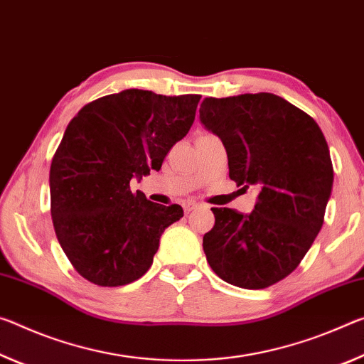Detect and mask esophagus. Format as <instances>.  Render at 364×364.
I'll use <instances>...</instances> for the list:
<instances>
[{
  "label": "esophagus",
  "instance_id": "obj_1",
  "mask_svg": "<svg viewBox=\"0 0 364 364\" xmlns=\"http://www.w3.org/2000/svg\"><path fill=\"white\" fill-rule=\"evenodd\" d=\"M195 208H196V203H195V201H187V203L183 205V211H186V214H188L190 211L195 210Z\"/></svg>",
  "mask_w": 364,
  "mask_h": 364
}]
</instances>
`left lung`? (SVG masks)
I'll use <instances>...</instances> for the list:
<instances>
[{
	"mask_svg": "<svg viewBox=\"0 0 364 364\" xmlns=\"http://www.w3.org/2000/svg\"><path fill=\"white\" fill-rule=\"evenodd\" d=\"M200 121L221 139L232 181L258 190L250 214L211 208L208 263L235 287H269L296 269L323 228L333 182L329 146L311 116L272 93L205 98Z\"/></svg>",
	"mask_w": 364,
	"mask_h": 364,
	"instance_id": "1",
	"label": "left lung"
}]
</instances>
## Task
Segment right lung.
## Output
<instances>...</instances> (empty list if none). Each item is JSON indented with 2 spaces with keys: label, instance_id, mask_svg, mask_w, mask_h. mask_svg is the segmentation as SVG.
Returning a JSON list of instances; mask_svg holds the SVG:
<instances>
[{
  "label": "right lung",
  "instance_id": "right-lung-1",
  "mask_svg": "<svg viewBox=\"0 0 364 364\" xmlns=\"http://www.w3.org/2000/svg\"><path fill=\"white\" fill-rule=\"evenodd\" d=\"M200 98L129 88L85 105L69 122L51 161V218L83 279L119 287L150 269L164 229L183 210L134 193L130 181L161 169L192 127Z\"/></svg>",
  "mask_w": 364,
  "mask_h": 364
}]
</instances>
